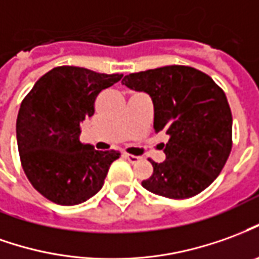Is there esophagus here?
<instances>
[{
	"instance_id": "34e87169",
	"label": "esophagus",
	"mask_w": 259,
	"mask_h": 259,
	"mask_svg": "<svg viewBox=\"0 0 259 259\" xmlns=\"http://www.w3.org/2000/svg\"><path fill=\"white\" fill-rule=\"evenodd\" d=\"M126 160H129L132 164H135V162H139V161L142 160V157H139V155H133V154H124L123 155Z\"/></svg>"
}]
</instances>
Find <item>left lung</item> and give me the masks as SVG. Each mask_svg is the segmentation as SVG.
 <instances>
[{
  "instance_id": "left-lung-1",
  "label": "left lung",
  "mask_w": 259,
  "mask_h": 259,
  "mask_svg": "<svg viewBox=\"0 0 259 259\" xmlns=\"http://www.w3.org/2000/svg\"><path fill=\"white\" fill-rule=\"evenodd\" d=\"M122 84L144 91L154 105V130L169 136L165 161L153 164L142 185L169 199L192 198L222 172L233 147V116L226 94L193 67L165 66L124 75Z\"/></svg>"
}]
</instances>
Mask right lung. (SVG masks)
Instances as JSON below:
<instances>
[{"label": "right lung", "instance_id": "1", "mask_svg": "<svg viewBox=\"0 0 259 259\" xmlns=\"http://www.w3.org/2000/svg\"><path fill=\"white\" fill-rule=\"evenodd\" d=\"M122 77L82 67H56L23 98L16 119L19 158L29 182L46 199L78 205L102 188L120 153L82 144L81 122L94 115L99 92Z\"/></svg>", "mask_w": 259, "mask_h": 259}]
</instances>
